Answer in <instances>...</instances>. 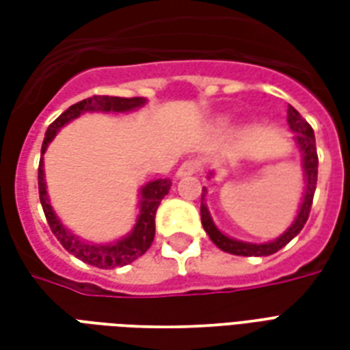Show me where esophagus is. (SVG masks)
<instances>
[{
    "mask_svg": "<svg viewBox=\"0 0 350 350\" xmlns=\"http://www.w3.org/2000/svg\"><path fill=\"white\" fill-rule=\"evenodd\" d=\"M202 170V161L198 159H189V161H183L180 168H178V172L176 176L178 178H183V176H191V174H197Z\"/></svg>",
    "mask_w": 350,
    "mask_h": 350,
    "instance_id": "obj_1",
    "label": "esophagus"
}]
</instances>
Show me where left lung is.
<instances>
[{
  "label": "left lung",
  "instance_id": "1",
  "mask_svg": "<svg viewBox=\"0 0 350 350\" xmlns=\"http://www.w3.org/2000/svg\"><path fill=\"white\" fill-rule=\"evenodd\" d=\"M286 122L288 127L294 133V142L298 144L301 152V167H304V178H306V191H304V198H301L300 210L298 215L294 217L293 225L286 228L283 234L275 238L273 242L266 243H250V242H240L234 238H228L227 234H223L219 228L215 227L212 215L208 212V206L204 204V195L206 189H202V200H200V219H202V227H204L206 234L210 236L212 240L221 251L230 253V255H238V257H268L278 253L281 247H285L286 243L293 240L294 236L300 232L306 221L311 212V202H313V195H315L317 187V168H319V157H317V148H315V135L313 129L304 118L300 112L294 107H288L286 110Z\"/></svg>",
  "mask_w": 350,
  "mask_h": 350
}]
</instances>
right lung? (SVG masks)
<instances>
[{"mask_svg":"<svg viewBox=\"0 0 350 350\" xmlns=\"http://www.w3.org/2000/svg\"><path fill=\"white\" fill-rule=\"evenodd\" d=\"M144 103V97H131L129 99V97L93 95V97H88V99L69 107L64 114L57 118L56 122L50 123L46 135H44V140H42L41 161H39V198H41L42 212L46 215V221H49L52 232H54V236L59 240V243L64 245L65 250L77 258H80V260L95 266V268H103V270L120 268V266H125V264L137 260L138 257H142L146 251L150 250L153 236H155V212L159 208L161 200L170 191L172 182L168 178L153 180V182L146 183L144 187L140 189V212H138L135 227L125 238L114 243H90L69 232L62 225V221L57 219L56 212L52 210L49 193H46V182H44L42 155H44L49 144L57 135V131L62 129L65 123L79 118L80 114H86V112H129V110L142 107Z\"/></svg>","mask_w":350,"mask_h":350,"instance_id":"obj_1","label":"right lung"}]
</instances>
